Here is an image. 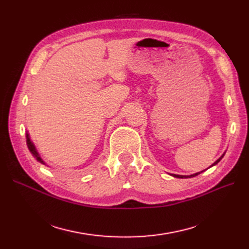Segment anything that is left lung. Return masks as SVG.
<instances>
[{
  "label": "left lung",
  "instance_id": "8db88e82",
  "mask_svg": "<svg viewBox=\"0 0 249 249\" xmlns=\"http://www.w3.org/2000/svg\"><path fill=\"white\" fill-rule=\"evenodd\" d=\"M222 157H223V156H222ZM222 157H221V158H219V159H218V160H217L213 165H215V164H217L218 162H219V161L222 159ZM213 165H212V166H213ZM200 172H202V171H200ZM200 172H197V173H195V175H191V176H178V175H173V177H176V178H193V177H196V176H198Z\"/></svg>",
  "mask_w": 249,
  "mask_h": 249
}]
</instances>
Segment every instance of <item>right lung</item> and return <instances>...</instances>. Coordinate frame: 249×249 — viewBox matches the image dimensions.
Instances as JSON below:
<instances>
[{
  "label": "right lung",
  "instance_id": "obj_1",
  "mask_svg": "<svg viewBox=\"0 0 249 249\" xmlns=\"http://www.w3.org/2000/svg\"><path fill=\"white\" fill-rule=\"evenodd\" d=\"M27 145H28V148H29V150L30 152H31V154L36 158V160L37 161H39V162H41L42 164H44L43 163V161L41 160V158L39 157V155H38V153L36 152V149H35V146L33 145V143L30 141V138H29V135L27 134Z\"/></svg>",
  "mask_w": 249,
  "mask_h": 249
}]
</instances>
